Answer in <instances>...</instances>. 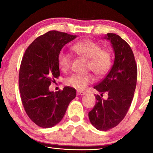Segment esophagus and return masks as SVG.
<instances>
[{
    "label": "esophagus",
    "mask_w": 153,
    "mask_h": 153,
    "mask_svg": "<svg viewBox=\"0 0 153 153\" xmlns=\"http://www.w3.org/2000/svg\"><path fill=\"white\" fill-rule=\"evenodd\" d=\"M84 94H86V92H82V91H77V95H78V96H79V95H84Z\"/></svg>",
    "instance_id": "1"
}]
</instances>
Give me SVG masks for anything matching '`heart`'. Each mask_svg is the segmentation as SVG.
<instances>
[{
  "mask_svg": "<svg viewBox=\"0 0 153 153\" xmlns=\"http://www.w3.org/2000/svg\"><path fill=\"white\" fill-rule=\"evenodd\" d=\"M77 55L88 60V69H91L98 77L105 76L112 66V56L109 51L101 49V46L92 40H84L72 46ZM58 65L61 71H66L70 68V54L61 51L58 55ZM91 74H73L65 79L67 86L78 90H83L94 82Z\"/></svg>",
  "mask_w": 153,
  "mask_h": 153,
  "instance_id": "obj_1",
  "label": "heart"
}]
</instances>
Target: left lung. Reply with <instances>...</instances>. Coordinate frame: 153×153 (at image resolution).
I'll use <instances>...</instances> for the list:
<instances>
[{"label": "left lung", "instance_id": "1", "mask_svg": "<svg viewBox=\"0 0 153 153\" xmlns=\"http://www.w3.org/2000/svg\"><path fill=\"white\" fill-rule=\"evenodd\" d=\"M104 38L111 42L115 59L109 72L94 88L102 96L107 93L108 97L103 100L96 95V104L88 113L90 123L100 131L113 128L125 117L132 102L138 74L134 53L128 44L115 33H108Z\"/></svg>", "mask_w": 153, "mask_h": 153}]
</instances>
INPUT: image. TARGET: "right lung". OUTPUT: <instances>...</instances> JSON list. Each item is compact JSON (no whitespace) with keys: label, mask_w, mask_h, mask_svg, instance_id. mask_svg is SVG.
I'll return each instance as SVG.
<instances>
[{"label":"right lung","mask_w":153,"mask_h":153,"mask_svg":"<svg viewBox=\"0 0 153 153\" xmlns=\"http://www.w3.org/2000/svg\"><path fill=\"white\" fill-rule=\"evenodd\" d=\"M76 37L50 31L36 38L22 58L19 73L21 99L28 117L41 128H52L60 122L76 97V90L69 86L55 92L49 90L51 82L60 76L59 53Z\"/></svg>","instance_id":"1"}]
</instances>
